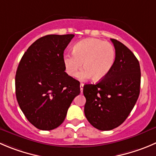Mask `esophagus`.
<instances>
[{"label": "esophagus", "instance_id": "1", "mask_svg": "<svg viewBox=\"0 0 156 156\" xmlns=\"http://www.w3.org/2000/svg\"><path fill=\"white\" fill-rule=\"evenodd\" d=\"M83 86H84V84L81 83H80V91H81V93H82L83 90Z\"/></svg>", "mask_w": 156, "mask_h": 156}]
</instances>
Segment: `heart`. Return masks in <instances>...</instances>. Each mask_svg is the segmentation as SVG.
Wrapping results in <instances>:
<instances>
[{"label": "heart", "mask_w": 156, "mask_h": 156, "mask_svg": "<svg viewBox=\"0 0 156 156\" xmlns=\"http://www.w3.org/2000/svg\"><path fill=\"white\" fill-rule=\"evenodd\" d=\"M115 60V50L112 44L96 38L79 41L73 47V53L63 55L65 71L69 76H75L82 67L84 69L77 74L80 80L91 77L99 81L108 75Z\"/></svg>", "instance_id": "heart-1"}]
</instances>
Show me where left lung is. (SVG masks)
Segmentation results:
<instances>
[{
  "instance_id": "left-lung-1",
  "label": "left lung",
  "mask_w": 156,
  "mask_h": 156,
  "mask_svg": "<svg viewBox=\"0 0 156 156\" xmlns=\"http://www.w3.org/2000/svg\"><path fill=\"white\" fill-rule=\"evenodd\" d=\"M115 60L110 72L96 84H86L84 113L90 124L102 131L121 125L133 110L140 93L139 60L117 40L111 39Z\"/></svg>"
}]
</instances>
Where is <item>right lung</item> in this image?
<instances>
[{
	"mask_svg": "<svg viewBox=\"0 0 156 156\" xmlns=\"http://www.w3.org/2000/svg\"><path fill=\"white\" fill-rule=\"evenodd\" d=\"M73 34H50L37 40L23 55L15 76L16 97L32 125L52 130L63 123L80 82L65 72L63 52Z\"/></svg>",
	"mask_w": 156,
	"mask_h": 156,
	"instance_id": "right-lung-1",
	"label": "right lung"
}]
</instances>
